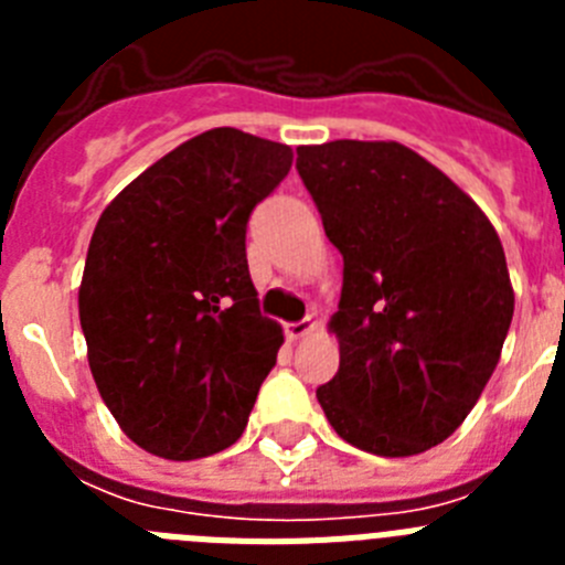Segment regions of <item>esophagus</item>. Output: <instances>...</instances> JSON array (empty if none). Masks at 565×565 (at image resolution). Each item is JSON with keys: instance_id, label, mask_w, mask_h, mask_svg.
Wrapping results in <instances>:
<instances>
[{"instance_id": "obj_1", "label": "esophagus", "mask_w": 565, "mask_h": 565, "mask_svg": "<svg viewBox=\"0 0 565 565\" xmlns=\"http://www.w3.org/2000/svg\"><path fill=\"white\" fill-rule=\"evenodd\" d=\"M313 331V322L311 319H299V322H288L286 326V339L288 342H297V339L308 337Z\"/></svg>"}]
</instances>
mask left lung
<instances>
[{"mask_svg": "<svg viewBox=\"0 0 565 565\" xmlns=\"http://www.w3.org/2000/svg\"><path fill=\"white\" fill-rule=\"evenodd\" d=\"M297 169L344 259L339 371L319 404L359 450L418 456L461 427L501 359L515 313L501 237L398 141L299 147Z\"/></svg>", "mask_w": 565, "mask_h": 565, "instance_id": "left-lung-1", "label": "left lung"}]
</instances>
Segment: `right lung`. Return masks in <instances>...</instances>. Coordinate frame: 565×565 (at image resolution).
Here are the masks:
<instances>
[{
  "label": "right lung",
  "mask_w": 565,
  "mask_h": 565,
  "mask_svg": "<svg viewBox=\"0 0 565 565\" xmlns=\"http://www.w3.org/2000/svg\"><path fill=\"white\" fill-rule=\"evenodd\" d=\"M291 161L286 143L209 129L98 217L78 286L87 362L118 427L152 456L194 461L246 430L282 344L257 308L246 223Z\"/></svg>",
  "instance_id": "add662e5"
}]
</instances>
